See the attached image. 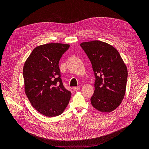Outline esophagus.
Segmentation results:
<instances>
[{
  "mask_svg": "<svg viewBox=\"0 0 149 149\" xmlns=\"http://www.w3.org/2000/svg\"><path fill=\"white\" fill-rule=\"evenodd\" d=\"M79 88H80V86H76L73 88V89L74 90V91H77V90H78Z\"/></svg>",
  "mask_w": 149,
  "mask_h": 149,
  "instance_id": "esophagus-1",
  "label": "esophagus"
}]
</instances>
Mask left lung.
I'll use <instances>...</instances> for the list:
<instances>
[{
    "label": "left lung",
    "mask_w": 149,
    "mask_h": 149,
    "mask_svg": "<svg viewBox=\"0 0 149 149\" xmlns=\"http://www.w3.org/2000/svg\"><path fill=\"white\" fill-rule=\"evenodd\" d=\"M80 46L91 63L95 76L93 106L101 112L116 109L125 93L127 69L117 49L107 43L94 40Z\"/></svg>",
    "instance_id": "obj_1"
}]
</instances>
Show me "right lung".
Segmentation results:
<instances>
[{"label": "right lung", "mask_w": 149, "mask_h": 149, "mask_svg": "<svg viewBox=\"0 0 149 149\" xmlns=\"http://www.w3.org/2000/svg\"><path fill=\"white\" fill-rule=\"evenodd\" d=\"M69 47L62 43L42 45L33 49L24 64L26 95L34 108L49 118L61 114L71 96L62 82L58 65Z\"/></svg>", "instance_id": "1"}]
</instances>
